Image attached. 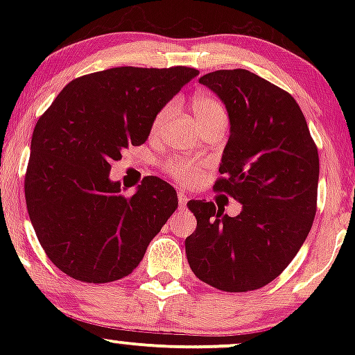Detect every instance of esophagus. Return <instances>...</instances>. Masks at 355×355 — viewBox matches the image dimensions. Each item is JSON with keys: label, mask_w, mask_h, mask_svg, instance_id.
Here are the masks:
<instances>
[{"label": "esophagus", "mask_w": 355, "mask_h": 355, "mask_svg": "<svg viewBox=\"0 0 355 355\" xmlns=\"http://www.w3.org/2000/svg\"><path fill=\"white\" fill-rule=\"evenodd\" d=\"M177 197H178V207H180V210H183L187 207V202H189V197H187L183 191H178Z\"/></svg>", "instance_id": "34e87169"}]
</instances>
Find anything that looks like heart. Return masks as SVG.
I'll return each mask as SVG.
<instances>
[{
	"label": "heart",
	"instance_id": "1",
	"mask_svg": "<svg viewBox=\"0 0 355 355\" xmlns=\"http://www.w3.org/2000/svg\"><path fill=\"white\" fill-rule=\"evenodd\" d=\"M191 110H193V115L200 125L207 123V121L210 120H215V118H227L225 110H223L222 105H220L215 98H211L210 95H203V93L191 100ZM172 112L173 105L168 103L155 115L152 121V133H158L164 128L165 121L168 120ZM168 172L172 173L175 180L183 183V185H193V183H197L198 178H200L202 165L190 160H173L168 166Z\"/></svg>",
	"mask_w": 355,
	"mask_h": 355
}]
</instances>
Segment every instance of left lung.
<instances>
[{
    "label": "left lung",
    "mask_w": 355,
    "mask_h": 355,
    "mask_svg": "<svg viewBox=\"0 0 355 355\" xmlns=\"http://www.w3.org/2000/svg\"><path fill=\"white\" fill-rule=\"evenodd\" d=\"M198 81L225 105L230 121L215 190L242 210L229 217L214 202L187 203L197 218L187 260L218 291H255L282 274L311 232L319 153L297 101L270 81L240 68Z\"/></svg>",
    "instance_id": "left-lung-1"
}]
</instances>
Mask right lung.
<instances>
[{"label": "right lung", "mask_w": 355, "mask_h": 355, "mask_svg": "<svg viewBox=\"0 0 355 355\" xmlns=\"http://www.w3.org/2000/svg\"><path fill=\"white\" fill-rule=\"evenodd\" d=\"M197 75L187 67L96 71L68 83L40 118L24 197L36 237L61 272L107 284L138 267L177 210V191L146 177L125 197L110 164L145 144L155 115Z\"/></svg>", "instance_id": "add662e5"}]
</instances>
